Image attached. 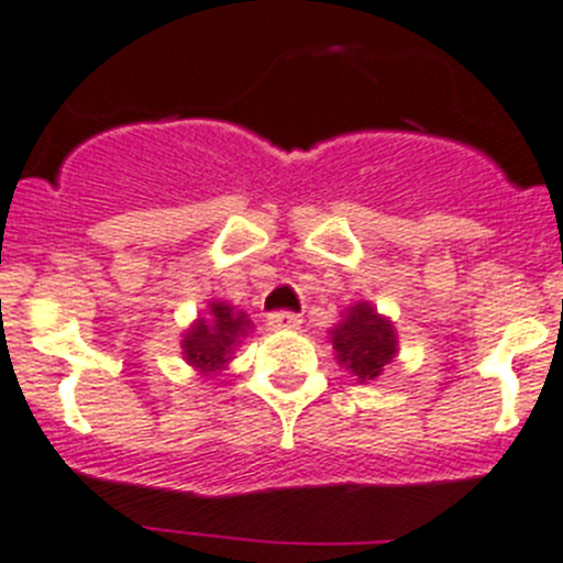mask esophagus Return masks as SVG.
<instances>
[{"label": "esophagus", "mask_w": 563, "mask_h": 563, "mask_svg": "<svg viewBox=\"0 0 563 563\" xmlns=\"http://www.w3.org/2000/svg\"><path fill=\"white\" fill-rule=\"evenodd\" d=\"M267 324H271V330H292L301 324V316L292 313V310H273L267 316Z\"/></svg>", "instance_id": "34e87169"}]
</instances>
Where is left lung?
I'll use <instances>...</instances> for the list:
<instances>
[{
	"label": "left lung",
	"mask_w": 563,
	"mask_h": 563,
	"mask_svg": "<svg viewBox=\"0 0 563 563\" xmlns=\"http://www.w3.org/2000/svg\"><path fill=\"white\" fill-rule=\"evenodd\" d=\"M330 335H333V350L339 353V362L353 369L362 382L382 376V369L396 355L393 324L382 319L367 301L350 307L347 316L341 319L339 328L330 330Z\"/></svg>",
	"instance_id": "obj_1"
}]
</instances>
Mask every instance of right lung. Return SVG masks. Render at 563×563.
Instances as JSON below:
<instances>
[{"instance_id":"right-lung-1","label":"right lung","mask_w":563,"mask_h":563,"mask_svg":"<svg viewBox=\"0 0 563 563\" xmlns=\"http://www.w3.org/2000/svg\"><path fill=\"white\" fill-rule=\"evenodd\" d=\"M250 321L244 313H233V307L224 301L210 305V313L199 319L185 335V358L187 364H194L201 373H213L228 362V355L233 353L235 341L247 335Z\"/></svg>"}]
</instances>
